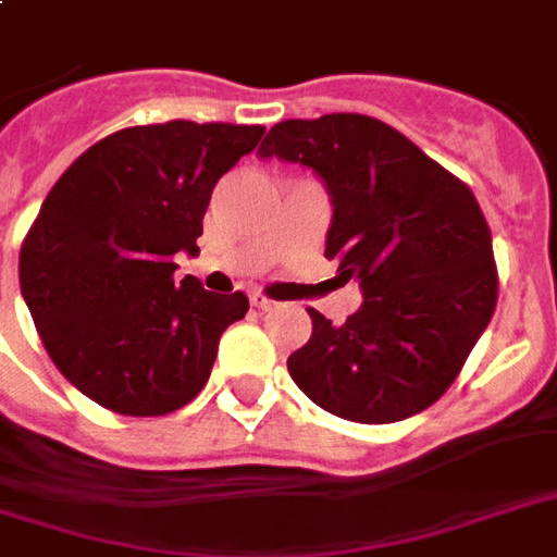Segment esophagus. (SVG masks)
<instances>
[{
	"mask_svg": "<svg viewBox=\"0 0 557 557\" xmlns=\"http://www.w3.org/2000/svg\"><path fill=\"white\" fill-rule=\"evenodd\" d=\"M250 307H257V310H271V307H274V300L265 298V295H259V292H253V295H250Z\"/></svg>",
	"mask_w": 557,
	"mask_h": 557,
	"instance_id": "34e87169",
	"label": "esophagus"
}]
</instances>
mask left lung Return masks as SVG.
<instances>
[{"label":"left lung","mask_w":557,"mask_h":557,"mask_svg":"<svg viewBox=\"0 0 557 557\" xmlns=\"http://www.w3.org/2000/svg\"><path fill=\"white\" fill-rule=\"evenodd\" d=\"M319 176L333 218L324 257L357 280L360 310L333 324L319 310L289 357L292 381L327 413L362 425L401 422L446 393L493 319V238L475 195L410 138L366 114L283 121L259 144Z\"/></svg>","instance_id":"left-lung-1"}]
</instances>
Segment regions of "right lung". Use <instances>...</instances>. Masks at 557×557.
I'll return each mask as SVG.
<instances>
[{
  "instance_id": "add662e5",
  "label": "right lung",
  "mask_w": 557,
  "mask_h": 557,
  "mask_svg": "<svg viewBox=\"0 0 557 557\" xmlns=\"http://www.w3.org/2000/svg\"><path fill=\"white\" fill-rule=\"evenodd\" d=\"M262 126L168 121L85 150L52 185L20 250V292L44 348L82 395L123 416H164L209 381L242 292L174 280L197 257L212 188Z\"/></svg>"
}]
</instances>
